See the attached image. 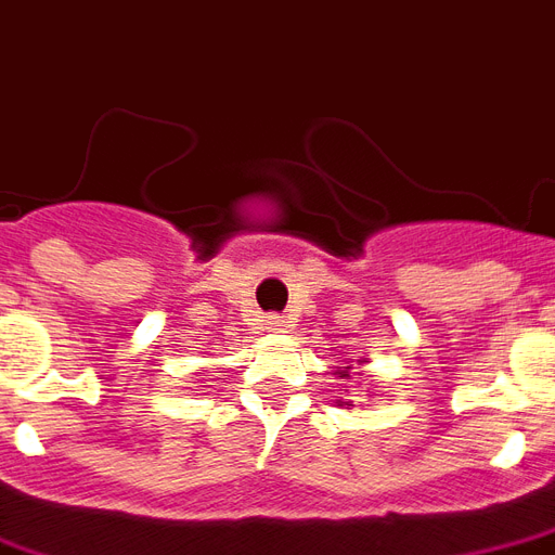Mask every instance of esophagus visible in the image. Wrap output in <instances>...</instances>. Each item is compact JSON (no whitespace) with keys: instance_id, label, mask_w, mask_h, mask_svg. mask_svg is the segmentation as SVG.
I'll return each instance as SVG.
<instances>
[{"instance_id":"1","label":"esophagus","mask_w":555,"mask_h":555,"mask_svg":"<svg viewBox=\"0 0 555 555\" xmlns=\"http://www.w3.org/2000/svg\"><path fill=\"white\" fill-rule=\"evenodd\" d=\"M282 323H285V320H279V318H267V330H279V326H282Z\"/></svg>"}]
</instances>
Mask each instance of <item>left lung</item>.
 I'll return each instance as SVG.
<instances>
[{"instance_id": "1", "label": "left lung", "mask_w": 555, "mask_h": 555, "mask_svg": "<svg viewBox=\"0 0 555 555\" xmlns=\"http://www.w3.org/2000/svg\"><path fill=\"white\" fill-rule=\"evenodd\" d=\"M340 379H350V367H347V371H340Z\"/></svg>"}]
</instances>
